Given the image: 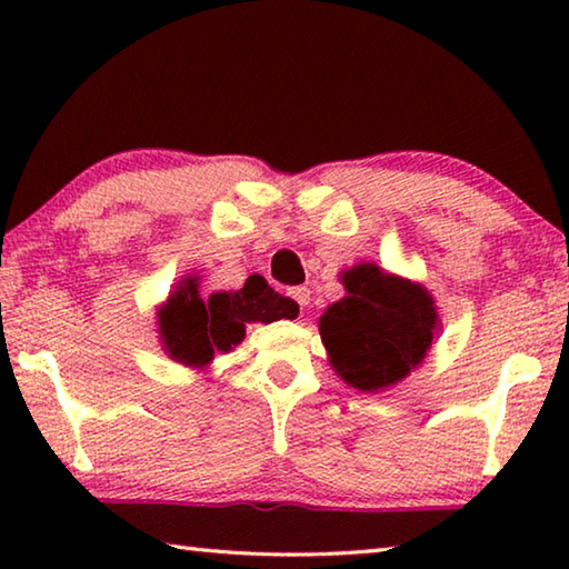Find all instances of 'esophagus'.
<instances>
[{
  "label": "esophagus",
  "instance_id": "34e87169",
  "mask_svg": "<svg viewBox=\"0 0 569 569\" xmlns=\"http://www.w3.org/2000/svg\"><path fill=\"white\" fill-rule=\"evenodd\" d=\"M288 296L293 298V301L298 303V308H301V311H306L308 308V303H311V291H308L306 286H296V288H288Z\"/></svg>",
  "mask_w": 569,
  "mask_h": 569
}]
</instances>
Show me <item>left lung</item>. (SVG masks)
I'll return each instance as SVG.
<instances>
[{"instance_id": "obj_1", "label": "left lung", "mask_w": 569, "mask_h": 569, "mask_svg": "<svg viewBox=\"0 0 569 569\" xmlns=\"http://www.w3.org/2000/svg\"><path fill=\"white\" fill-rule=\"evenodd\" d=\"M346 296L326 308L319 333L329 363L349 387L379 393L419 369L441 329L421 283L361 261L341 273Z\"/></svg>"}]
</instances>
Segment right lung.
<instances>
[{
  "instance_id": "obj_1",
  "label": "right lung",
  "mask_w": 569,
  "mask_h": 569,
  "mask_svg": "<svg viewBox=\"0 0 569 569\" xmlns=\"http://www.w3.org/2000/svg\"><path fill=\"white\" fill-rule=\"evenodd\" d=\"M158 339L172 361L206 371L216 353H230L246 339L248 323L296 319L298 303L250 276L238 291L200 296V276L192 273L172 286L166 303L156 311Z\"/></svg>"
}]
</instances>
